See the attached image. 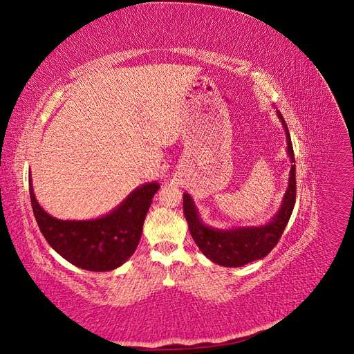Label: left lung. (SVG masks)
Returning <instances> with one entry per match:
<instances>
[{
	"mask_svg": "<svg viewBox=\"0 0 354 354\" xmlns=\"http://www.w3.org/2000/svg\"><path fill=\"white\" fill-rule=\"evenodd\" d=\"M277 116L282 121L288 142V156L291 158V173H289L288 189L283 195L282 205L270 223L264 226L252 227H233V229H212L202 223L198 208L190 195H183V211L189 224L192 238L199 246L203 255L224 267H241L255 260H261L269 254L276 243L279 242L286 224L291 217L295 205V158L289 136L288 125L281 112Z\"/></svg>",
	"mask_w": 354,
	"mask_h": 354,
	"instance_id": "8db88e82",
	"label": "left lung"
}]
</instances>
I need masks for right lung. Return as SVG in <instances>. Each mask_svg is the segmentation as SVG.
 Here are the masks:
<instances>
[{"mask_svg":"<svg viewBox=\"0 0 354 354\" xmlns=\"http://www.w3.org/2000/svg\"><path fill=\"white\" fill-rule=\"evenodd\" d=\"M158 183L133 190L113 211L95 220H59L38 203L29 173V195L42 236L63 259L90 272H109L134 254Z\"/></svg>","mask_w":354,"mask_h":354,"instance_id":"obj_1","label":"right lung"}]
</instances>
